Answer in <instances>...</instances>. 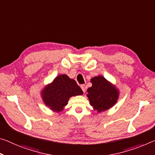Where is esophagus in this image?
<instances>
[{
	"label": "esophagus",
	"instance_id": "1",
	"mask_svg": "<svg viewBox=\"0 0 155 155\" xmlns=\"http://www.w3.org/2000/svg\"><path fill=\"white\" fill-rule=\"evenodd\" d=\"M81 87L83 92H85V85H81Z\"/></svg>",
	"mask_w": 155,
	"mask_h": 155
}]
</instances>
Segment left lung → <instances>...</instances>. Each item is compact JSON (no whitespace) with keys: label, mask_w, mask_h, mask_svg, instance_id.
<instances>
[{"label":"left lung","mask_w":155,"mask_h":155,"mask_svg":"<svg viewBox=\"0 0 155 155\" xmlns=\"http://www.w3.org/2000/svg\"><path fill=\"white\" fill-rule=\"evenodd\" d=\"M91 82L92 86L87 89V96L94 110L104 111L116 104L119 92L104 77H94Z\"/></svg>","instance_id":"1"}]
</instances>
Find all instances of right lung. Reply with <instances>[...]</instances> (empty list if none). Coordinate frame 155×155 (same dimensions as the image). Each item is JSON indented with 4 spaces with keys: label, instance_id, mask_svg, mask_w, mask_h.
<instances>
[{
    "label": "right lung",
    "instance_id": "1",
    "mask_svg": "<svg viewBox=\"0 0 155 155\" xmlns=\"http://www.w3.org/2000/svg\"><path fill=\"white\" fill-rule=\"evenodd\" d=\"M83 94L82 90L75 81L65 74L58 76L41 92L45 105L56 112L62 111L71 97Z\"/></svg>",
    "mask_w": 155,
    "mask_h": 155
}]
</instances>
